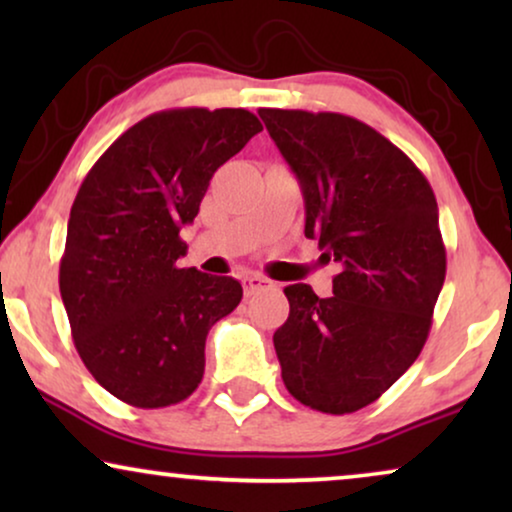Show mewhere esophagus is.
Instances as JSON below:
<instances>
[{"mask_svg": "<svg viewBox=\"0 0 512 512\" xmlns=\"http://www.w3.org/2000/svg\"><path fill=\"white\" fill-rule=\"evenodd\" d=\"M242 286H244V293H247V296H254V293H258V291L270 289V282L261 275H249L242 279Z\"/></svg>", "mask_w": 512, "mask_h": 512, "instance_id": "34e87169", "label": "esophagus"}]
</instances>
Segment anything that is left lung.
<instances>
[{
    "label": "left lung",
    "mask_w": 512,
    "mask_h": 512,
    "mask_svg": "<svg viewBox=\"0 0 512 512\" xmlns=\"http://www.w3.org/2000/svg\"><path fill=\"white\" fill-rule=\"evenodd\" d=\"M300 181L305 237L338 261L333 296L291 284L275 352L289 394L326 415L377 401L422 352L447 258L433 188L370 125L333 111L258 109Z\"/></svg>",
    "instance_id": "8db88e82"
}]
</instances>
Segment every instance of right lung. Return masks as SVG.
Here are the masks:
<instances>
[{"label":"right lung","instance_id":"right-lung-1","mask_svg":"<svg viewBox=\"0 0 512 512\" xmlns=\"http://www.w3.org/2000/svg\"><path fill=\"white\" fill-rule=\"evenodd\" d=\"M263 125L247 109H165L97 158L69 212L60 296L90 375L135 408L186 401L209 328L240 305L233 277L179 268L209 179Z\"/></svg>","mask_w":512,"mask_h":512}]
</instances>
